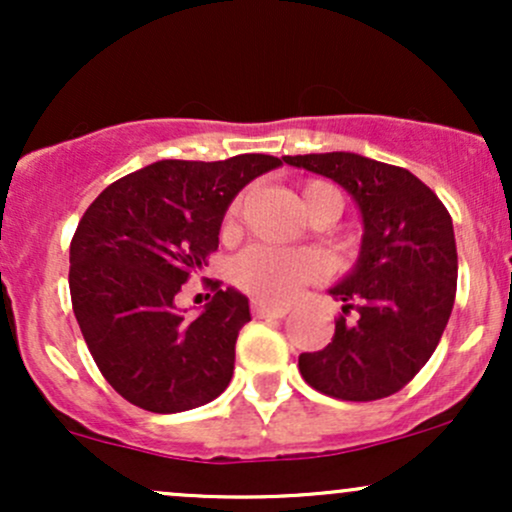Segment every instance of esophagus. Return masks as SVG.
Here are the masks:
<instances>
[{
	"mask_svg": "<svg viewBox=\"0 0 512 512\" xmlns=\"http://www.w3.org/2000/svg\"><path fill=\"white\" fill-rule=\"evenodd\" d=\"M289 313V305H267L262 301L252 303V315L255 317H284Z\"/></svg>",
	"mask_w": 512,
	"mask_h": 512,
	"instance_id": "esophagus-1",
	"label": "esophagus"
}]
</instances>
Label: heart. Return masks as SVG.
I'll use <instances>...</instances> for the list:
<instances>
[{
  "mask_svg": "<svg viewBox=\"0 0 512 512\" xmlns=\"http://www.w3.org/2000/svg\"><path fill=\"white\" fill-rule=\"evenodd\" d=\"M245 197L240 195L231 202L226 216H223V236H233L240 226V216H243ZM320 204H332L334 211H342V195L337 187L330 182L310 180L301 187V207L305 214H310ZM317 274L315 257L305 255V252H284L274 248H264L255 245L233 260L231 276L236 281L238 289H243L250 296L260 298L267 303H284L293 296L298 286L310 281Z\"/></svg>",
  "mask_w": 512,
  "mask_h": 512,
  "instance_id": "1",
  "label": "heart"
}]
</instances>
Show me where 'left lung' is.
I'll return each instance as SVG.
<instances>
[{
    "label": "left lung",
    "instance_id": "1",
    "mask_svg": "<svg viewBox=\"0 0 512 512\" xmlns=\"http://www.w3.org/2000/svg\"><path fill=\"white\" fill-rule=\"evenodd\" d=\"M284 161L339 182L366 228L354 272L330 289L342 301L332 342L298 356L303 380L344 402L395 395L436 351L455 303L448 209L407 168L373 158L332 151Z\"/></svg>",
    "mask_w": 512,
    "mask_h": 512
}]
</instances>
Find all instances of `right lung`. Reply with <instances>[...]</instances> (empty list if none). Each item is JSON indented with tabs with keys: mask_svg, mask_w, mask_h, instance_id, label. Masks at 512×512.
<instances>
[{
	"mask_svg": "<svg viewBox=\"0 0 512 512\" xmlns=\"http://www.w3.org/2000/svg\"><path fill=\"white\" fill-rule=\"evenodd\" d=\"M281 158L158 161L93 199L69 245V293L103 378L134 407L175 414L226 390L236 339L250 322L243 293L209 279L211 301L187 320L175 308L182 284L219 248L228 204Z\"/></svg>",
	"mask_w": 512,
	"mask_h": 512,
	"instance_id": "obj_1",
	"label": "right lung"
}]
</instances>
